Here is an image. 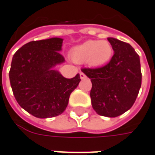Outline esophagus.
Here are the masks:
<instances>
[{
  "instance_id": "esophagus-1",
  "label": "esophagus",
  "mask_w": 155,
  "mask_h": 155,
  "mask_svg": "<svg viewBox=\"0 0 155 155\" xmlns=\"http://www.w3.org/2000/svg\"><path fill=\"white\" fill-rule=\"evenodd\" d=\"M80 77H81V79H85L86 78V74L83 72H80Z\"/></svg>"
}]
</instances>
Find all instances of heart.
I'll use <instances>...</instances> for the list:
<instances>
[{
	"mask_svg": "<svg viewBox=\"0 0 155 155\" xmlns=\"http://www.w3.org/2000/svg\"><path fill=\"white\" fill-rule=\"evenodd\" d=\"M113 53L112 46L106 40H88L74 47L71 51L74 61H87L93 67H99L110 60Z\"/></svg>",
	"mask_w": 155,
	"mask_h": 155,
	"instance_id": "obj_1",
	"label": "heart"
}]
</instances>
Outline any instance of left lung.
Returning <instances> with one entry per match:
<instances>
[{"mask_svg": "<svg viewBox=\"0 0 155 155\" xmlns=\"http://www.w3.org/2000/svg\"><path fill=\"white\" fill-rule=\"evenodd\" d=\"M114 55L103 67L83 68L92 81L90 97L100 116L116 117L132 107L141 85L140 57L125 42L109 38Z\"/></svg>", "mask_w": 155, "mask_h": 155, "instance_id": "left-lung-1", "label": "left lung"}]
</instances>
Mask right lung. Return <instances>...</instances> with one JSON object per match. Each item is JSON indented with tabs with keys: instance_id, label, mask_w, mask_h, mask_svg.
<instances>
[{
	"instance_id": "right-lung-1",
	"label": "right lung",
	"mask_w": 155,
	"mask_h": 155,
	"mask_svg": "<svg viewBox=\"0 0 155 155\" xmlns=\"http://www.w3.org/2000/svg\"><path fill=\"white\" fill-rule=\"evenodd\" d=\"M62 39L31 41L15 52L9 71L10 84L18 104L38 118L61 115L67 107L70 94L81 81L77 74L64 78L52 69L65 61L59 51Z\"/></svg>"
}]
</instances>
